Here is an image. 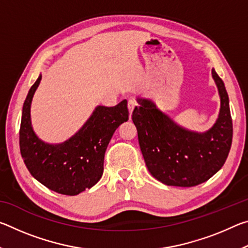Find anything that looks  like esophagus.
<instances>
[{
	"label": "esophagus",
	"mask_w": 248,
	"mask_h": 248,
	"mask_svg": "<svg viewBox=\"0 0 248 248\" xmlns=\"http://www.w3.org/2000/svg\"><path fill=\"white\" fill-rule=\"evenodd\" d=\"M136 105H137L136 99H134V98H129V99H128V108H129L130 115L132 114V111H133L134 107H136Z\"/></svg>",
	"instance_id": "obj_1"
}]
</instances>
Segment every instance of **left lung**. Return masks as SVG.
<instances>
[{"label": "left lung", "mask_w": 248, "mask_h": 248, "mask_svg": "<svg viewBox=\"0 0 248 248\" xmlns=\"http://www.w3.org/2000/svg\"><path fill=\"white\" fill-rule=\"evenodd\" d=\"M221 108L215 125L204 133L178 127L148 99L138 98L132 112L146 167L167 186L192 187L211 178L228 158L233 138L229 96L224 83L212 70Z\"/></svg>", "instance_id": "left-lung-1"}]
</instances>
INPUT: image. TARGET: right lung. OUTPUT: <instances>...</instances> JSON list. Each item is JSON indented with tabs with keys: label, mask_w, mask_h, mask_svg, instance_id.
<instances>
[{
	"label": "right lung",
	"mask_w": 248,
	"mask_h": 248,
	"mask_svg": "<svg viewBox=\"0 0 248 248\" xmlns=\"http://www.w3.org/2000/svg\"><path fill=\"white\" fill-rule=\"evenodd\" d=\"M41 75L31 87L23 106L19 148L25 165L33 177L49 189L75 196L90 189L104 171L105 152L112 134L129 119L127 100L117 106H98L79 131L64 143L51 145L32 131L31 104Z\"/></svg>",
	"instance_id": "obj_1"
}]
</instances>
